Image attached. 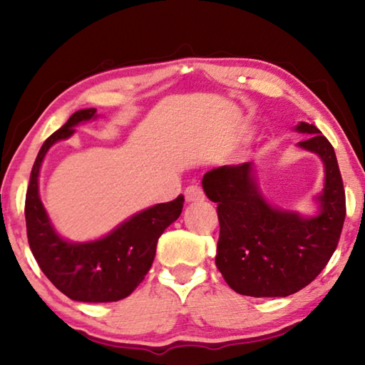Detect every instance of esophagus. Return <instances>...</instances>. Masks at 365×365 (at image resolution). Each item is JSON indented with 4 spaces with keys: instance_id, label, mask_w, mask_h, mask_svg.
<instances>
[{
    "instance_id": "obj_1",
    "label": "esophagus",
    "mask_w": 365,
    "mask_h": 365,
    "mask_svg": "<svg viewBox=\"0 0 365 365\" xmlns=\"http://www.w3.org/2000/svg\"><path fill=\"white\" fill-rule=\"evenodd\" d=\"M185 200H187V202L205 201V191L197 187V185H191V187L185 190Z\"/></svg>"
}]
</instances>
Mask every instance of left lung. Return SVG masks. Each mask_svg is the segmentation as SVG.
Wrapping results in <instances>:
<instances>
[{
	"mask_svg": "<svg viewBox=\"0 0 365 365\" xmlns=\"http://www.w3.org/2000/svg\"><path fill=\"white\" fill-rule=\"evenodd\" d=\"M298 148L324 164V188L312 197L316 211L302 214L267 200L255 163L224 165L202 177V190L217 202L220 237L215 265L228 287L255 298H285L307 287L330 261L341 235L346 202L336 154L316 125Z\"/></svg>",
	"mask_w": 365,
	"mask_h": 365,
	"instance_id": "8db88e82",
	"label": "left lung"
}]
</instances>
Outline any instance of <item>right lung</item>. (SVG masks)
I'll return each instance as SVG.
<instances>
[{
  "instance_id": "obj_1",
  "label": "right lung",
  "mask_w": 365,
  "mask_h": 365,
  "mask_svg": "<svg viewBox=\"0 0 365 365\" xmlns=\"http://www.w3.org/2000/svg\"><path fill=\"white\" fill-rule=\"evenodd\" d=\"M100 117L95 108L73 113L43 146L30 174L26 196L27 237L43 274L67 298L80 302H113L127 298L151 269L160 235L178 219L183 196L160 202L115 225L90 242H71L56 228L40 197V170L49 148L71 138L82 122Z\"/></svg>"
}]
</instances>
